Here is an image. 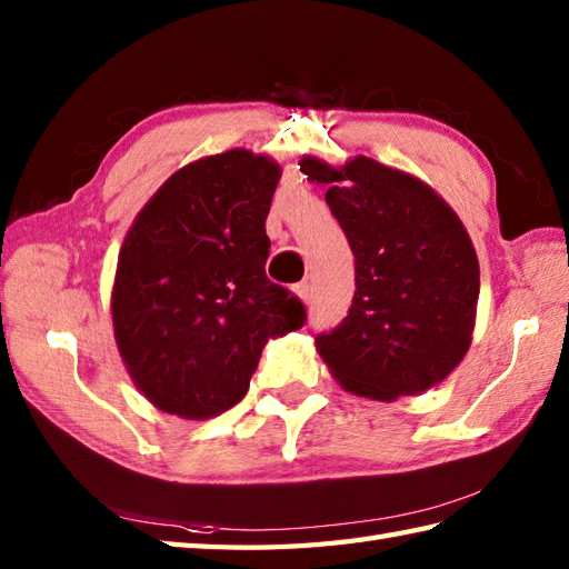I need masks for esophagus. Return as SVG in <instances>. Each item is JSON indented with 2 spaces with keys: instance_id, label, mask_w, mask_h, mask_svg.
Instances as JSON below:
<instances>
[{
  "instance_id": "esophagus-1",
  "label": "esophagus",
  "mask_w": 569,
  "mask_h": 569,
  "mask_svg": "<svg viewBox=\"0 0 569 569\" xmlns=\"http://www.w3.org/2000/svg\"><path fill=\"white\" fill-rule=\"evenodd\" d=\"M296 293H298L300 300H303V303H310V300H312V288H310V283H298V286H296Z\"/></svg>"
}]
</instances>
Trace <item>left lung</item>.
Returning a JSON list of instances; mask_svg holds the SVG:
<instances>
[{
	"instance_id": "1",
	"label": "left lung",
	"mask_w": 569,
	"mask_h": 569,
	"mask_svg": "<svg viewBox=\"0 0 569 569\" xmlns=\"http://www.w3.org/2000/svg\"><path fill=\"white\" fill-rule=\"evenodd\" d=\"M300 171L355 253L347 318L320 332V357L347 391L393 401L440 383L467 355L479 298V261L465 224L418 178L357 156L332 168L306 156Z\"/></svg>"
}]
</instances>
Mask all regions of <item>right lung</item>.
I'll use <instances>...</instances> for the list:
<instances>
[{"instance_id": "right-lung-1", "label": "right lung", "mask_w": 569, "mask_h": 569, "mask_svg": "<svg viewBox=\"0 0 569 569\" xmlns=\"http://www.w3.org/2000/svg\"><path fill=\"white\" fill-rule=\"evenodd\" d=\"M278 178L266 156H208L168 178L127 232L114 340L139 391L166 413L202 420L237 406L266 340L306 325V306L263 269Z\"/></svg>"}]
</instances>
